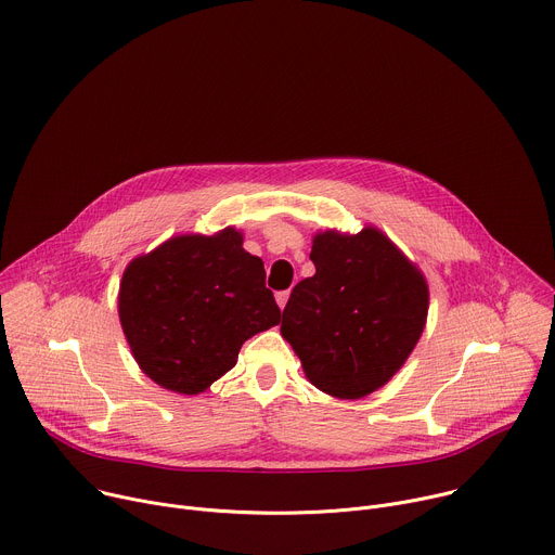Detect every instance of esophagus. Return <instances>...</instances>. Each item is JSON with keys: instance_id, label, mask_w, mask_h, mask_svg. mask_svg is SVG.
Returning a JSON list of instances; mask_svg holds the SVG:
<instances>
[{"instance_id": "1", "label": "esophagus", "mask_w": 555, "mask_h": 555, "mask_svg": "<svg viewBox=\"0 0 555 555\" xmlns=\"http://www.w3.org/2000/svg\"><path fill=\"white\" fill-rule=\"evenodd\" d=\"M287 300H289V289H283V292H276V302H279V307H281V309H285V305H287Z\"/></svg>"}]
</instances>
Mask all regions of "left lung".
I'll return each mask as SVG.
<instances>
[{
  "label": "left lung",
  "mask_w": 555,
  "mask_h": 555,
  "mask_svg": "<svg viewBox=\"0 0 555 555\" xmlns=\"http://www.w3.org/2000/svg\"><path fill=\"white\" fill-rule=\"evenodd\" d=\"M315 274L283 309L281 336L307 379L338 400L384 386L415 349L428 315V283L384 232L313 236Z\"/></svg>",
  "instance_id": "left-lung-1"
}]
</instances>
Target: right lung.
<instances>
[{
  "mask_svg": "<svg viewBox=\"0 0 555 555\" xmlns=\"http://www.w3.org/2000/svg\"><path fill=\"white\" fill-rule=\"evenodd\" d=\"M244 234H178L135 257L120 281L118 315L131 353L155 384L204 392L228 373L242 345L281 321L263 261Z\"/></svg>",
  "mask_w": 555,
  "mask_h": 555,
  "instance_id": "add662e5",
  "label": "right lung"
}]
</instances>
